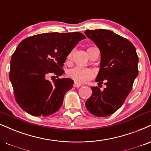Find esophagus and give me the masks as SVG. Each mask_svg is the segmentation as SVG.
<instances>
[{"label":"esophagus","instance_id":"esophagus-1","mask_svg":"<svg viewBox=\"0 0 151 151\" xmlns=\"http://www.w3.org/2000/svg\"><path fill=\"white\" fill-rule=\"evenodd\" d=\"M81 86H82V84H80V83H79L74 82V86L76 87V88H79V87H81Z\"/></svg>","mask_w":151,"mask_h":151}]
</instances>
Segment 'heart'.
Here are the masks:
<instances>
[{"label":"heart","mask_w":151,"mask_h":151,"mask_svg":"<svg viewBox=\"0 0 151 151\" xmlns=\"http://www.w3.org/2000/svg\"><path fill=\"white\" fill-rule=\"evenodd\" d=\"M72 57V53L68 55V58L70 59ZM67 74L70 78L73 79L77 83H84L90 80L94 77L93 70L91 69L83 68V67L76 66L74 68L70 69L67 72Z\"/></svg>","instance_id":"1"}]
</instances>
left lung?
<instances>
[{
	"instance_id": "1",
	"label": "left lung",
	"mask_w": 151,
	"mask_h": 151,
	"mask_svg": "<svg viewBox=\"0 0 151 151\" xmlns=\"http://www.w3.org/2000/svg\"><path fill=\"white\" fill-rule=\"evenodd\" d=\"M101 51V68L96 81H105L103 91L92 87L93 93L85 103L87 110L98 117H107L117 111L131 92L139 74L138 57L133 43L110 30H86L84 32Z\"/></svg>"
}]
</instances>
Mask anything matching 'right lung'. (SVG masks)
Listing matches in <instances>:
<instances>
[{"label": "right lung", "mask_w": 151, "mask_h": 151, "mask_svg": "<svg viewBox=\"0 0 151 151\" xmlns=\"http://www.w3.org/2000/svg\"><path fill=\"white\" fill-rule=\"evenodd\" d=\"M84 39L79 32H52L29 36L19 43L12 55L9 77L22 109L31 115L46 117L60 108L74 81L63 78L51 83L47 77L63 74L67 56Z\"/></svg>", "instance_id": "add662e5"}]
</instances>
